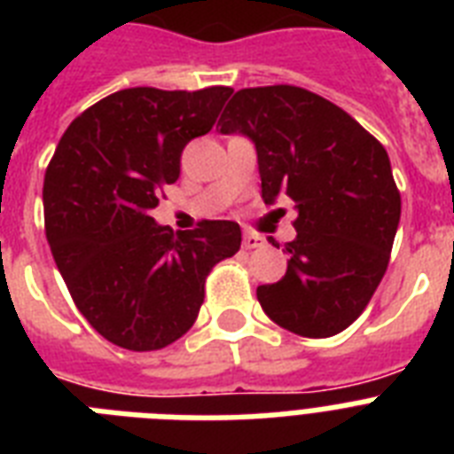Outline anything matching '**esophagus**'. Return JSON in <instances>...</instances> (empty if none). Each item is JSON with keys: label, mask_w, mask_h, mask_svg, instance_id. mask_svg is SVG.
Listing matches in <instances>:
<instances>
[{"label": "esophagus", "mask_w": 454, "mask_h": 454, "mask_svg": "<svg viewBox=\"0 0 454 454\" xmlns=\"http://www.w3.org/2000/svg\"><path fill=\"white\" fill-rule=\"evenodd\" d=\"M263 245H266V240L259 233H245V238H242V247L245 249H256L263 247Z\"/></svg>", "instance_id": "34e87169"}]
</instances>
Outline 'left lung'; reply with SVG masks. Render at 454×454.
<instances>
[{"mask_svg":"<svg viewBox=\"0 0 454 454\" xmlns=\"http://www.w3.org/2000/svg\"><path fill=\"white\" fill-rule=\"evenodd\" d=\"M256 145L262 198L294 200L297 238L283 280L259 285L266 316L299 337L346 330L387 273L401 221L384 145L346 110L309 89H240L219 120Z\"/></svg>","mask_w":454,"mask_h":454,"instance_id":"1","label":"left lung"}]
</instances>
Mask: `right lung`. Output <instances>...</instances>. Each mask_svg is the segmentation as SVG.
Returning a JSON list of instances; mask_svg holds the SVG:
<instances>
[{
  "label": "right lung",
  "instance_id": "1",
  "mask_svg": "<svg viewBox=\"0 0 454 454\" xmlns=\"http://www.w3.org/2000/svg\"><path fill=\"white\" fill-rule=\"evenodd\" d=\"M231 87L122 89L67 127L44 174V228L80 313L129 351H157L191 330L205 280L240 249L235 221L174 235L151 216L181 153L205 137Z\"/></svg>",
  "mask_w": 454,
  "mask_h": 454
}]
</instances>
